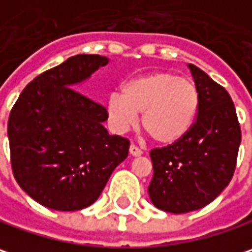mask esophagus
Here are the masks:
<instances>
[{
  "mask_svg": "<svg viewBox=\"0 0 252 252\" xmlns=\"http://www.w3.org/2000/svg\"><path fill=\"white\" fill-rule=\"evenodd\" d=\"M129 152H130V155H133V156H140V155L143 153V151H142L139 146H136V145H130Z\"/></svg>",
  "mask_w": 252,
  "mask_h": 252,
  "instance_id": "1",
  "label": "esophagus"
}]
</instances>
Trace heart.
Wrapping results in <instances>:
<instances>
[{
	"instance_id": "heart-1",
	"label": "heart",
	"mask_w": 252,
	"mask_h": 252,
	"mask_svg": "<svg viewBox=\"0 0 252 252\" xmlns=\"http://www.w3.org/2000/svg\"><path fill=\"white\" fill-rule=\"evenodd\" d=\"M201 96L192 81L169 71H156L126 81L122 94L107 99V116L117 132L140 125L155 142L172 145L189 133L199 113Z\"/></svg>"
}]
</instances>
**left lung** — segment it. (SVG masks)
I'll return each instance as SVG.
<instances>
[{
  "label": "left lung",
  "instance_id": "8db88e82",
  "mask_svg": "<svg viewBox=\"0 0 252 252\" xmlns=\"http://www.w3.org/2000/svg\"><path fill=\"white\" fill-rule=\"evenodd\" d=\"M201 104L195 125L181 140L151 151L153 205L187 214L212 202L231 182L241 127L231 96L199 67L189 64Z\"/></svg>",
  "mask_w": 252,
  "mask_h": 252
}]
</instances>
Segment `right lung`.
Returning a JSON list of instances; mask_svg holds the SVG:
<instances>
[{"label": "right lung", "mask_w": 252, "mask_h": 252, "mask_svg": "<svg viewBox=\"0 0 252 252\" xmlns=\"http://www.w3.org/2000/svg\"><path fill=\"white\" fill-rule=\"evenodd\" d=\"M106 64L99 54L73 56L30 81L11 109L12 173L43 207L92 205L129 155V139L109 135L101 125L107 109L71 87Z\"/></svg>", "instance_id": "add662e5"}]
</instances>
